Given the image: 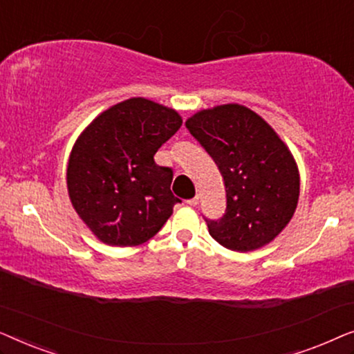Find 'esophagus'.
I'll return each instance as SVG.
<instances>
[{
  "label": "esophagus",
  "mask_w": 354,
  "mask_h": 354,
  "mask_svg": "<svg viewBox=\"0 0 354 354\" xmlns=\"http://www.w3.org/2000/svg\"><path fill=\"white\" fill-rule=\"evenodd\" d=\"M198 201H200V198L195 196V198H192V200H187L185 203H187L188 206H196V205H198Z\"/></svg>",
  "instance_id": "1"
}]
</instances>
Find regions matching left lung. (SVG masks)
<instances>
[{
  "instance_id": "left-lung-1",
  "label": "left lung",
  "mask_w": 354,
  "mask_h": 354,
  "mask_svg": "<svg viewBox=\"0 0 354 354\" xmlns=\"http://www.w3.org/2000/svg\"><path fill=\"white\" fill-rule=\"evenodd\" d=\"M185 125L225 183V214L206 221L209 235L240 253L274 241L299 198V171L283 140L259 114L236 103L198 111Z\"/></svg>"
}]
</instances>
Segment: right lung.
<instances>
[{
	"label": "right lung",
	"mask_w": 354,
	"mask_h": 354,
	"mask_svg": "<svg viewBox=\"0 0 354 354\" xmlns=\"http://www.w3.org/2000/svg\"><path fill=\"white\" fill-rule=\"evenodd\" d=\"M176 109L129 98L96 115L72 147L67 192L91 234L109 246H137L166 224L180 200L172 171L154 154L180 129Z\"/></svg>",
	"instance_id": "right-lung-1"
}]
</instances>
